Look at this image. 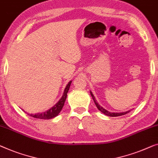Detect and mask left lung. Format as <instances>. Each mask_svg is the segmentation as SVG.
Returning <instances> with one entry per match:
<instances>
[{
	"mask_svg": "<svg viewBox=\"0 0 158 158\" xmlns=\"http://www.w3.org/2000/svg\"><path fill=\"white\" fill-rule=\"evenodd\" d=\"M90 95H91V96H92L93 101H94L96 107H98V109L99 110L100 112H102V113L105 114V115H107V116H110V117H118V116L124 115H125V114L128 113L129 112H130V110L126 111V112H122V113H113H113H112V112H109L108 110H107L103 108V107H102L101 106H100V105L98 104V102L96 101V99H95V96L93 95V93L91 92V91H90Z\"/></svg>",
	"mask_w": 158,
	"mask_h": 158,
	"instance_id": "left-lung-1",
	"label": "left lung"
}]
</instances>
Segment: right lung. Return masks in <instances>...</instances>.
<instances>
[{
    "label": "right lung",
    "instance_id": "right-lung-1",
    "mask_svg": "<svg viewBox=\"0 0 158 158\" xmlns=\"http://www.w3.org/2000/svg\"><path fill=\"white\" fill-rule=\"evenodd\" d=\"M72 81H70L69 83H68L67 85H66L65 90H64L63 96L61 97V98L59 100V101L57 102V103L53 107H52L51 108H50L49 110H48L47 111L43 112V113H36V114H29L28 113V115H29L31 117L35 118H38V119H43V120H49V119H52L56 116L58 115V114L60 113V112L62 110L63 107L64 106V103H65L66 98H67V93L69 90L70 84H71Z\"/></svg>",
    "mask_w": 158,
    "mask_h": 158
}]
</instances>
